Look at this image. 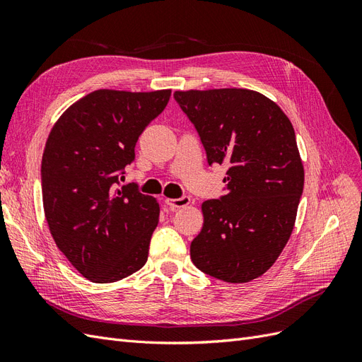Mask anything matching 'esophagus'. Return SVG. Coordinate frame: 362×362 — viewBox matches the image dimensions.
Instances as JSON below:
<instances>
[{
    "mask_svg": "<svg viewBox=\"0 0 362 362\" xmlns=\"http://www.w3.org/2000/svg\"><path fill=\"white\" fill-rule=\"evenodd\" d=\"M164 202H166V205L169 208H172V210H177V208L187 206L190 204V198H189V196H182V198H178V199L166 198V199H164Z\"/></svg>",
    "mask_w": 362,
    "mask_h": 362,
    "instance_id": "1",
    "label": "esophagus"
}]
</instances>
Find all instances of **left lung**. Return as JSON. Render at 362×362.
<instances>
[{"label":"left lung","instance_id":"left-lung-1","mask_svg":"<svg viewBox=\"0 0 362 362\" xmlns=\"http://www.w3.org/2000/svg\"><path fill=\"white\" fill-rule=\"evenodd\" d=\"M208 164H228L226 194L202 204L204 225L190 246L193 264L225 282L259 278L293 233L303 164L281 107L249 89L177 90Z\"/></svg>","mask_w":362,"mask_h":362}]
</instances>
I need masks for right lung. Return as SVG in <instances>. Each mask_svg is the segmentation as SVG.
<instances>
[{
    "label": "right lung",
    "instance_id": "right-lung-1",
    "mask_svg": "<svg viewBox=\"0 0 362 362\" xmlns=\"http://www.w3.org/2000/svg\"><path fill=\"white\" fill-rule=\"evenodd\" d=\"M169 98L170 89H100L51 128L42 157L43 211L57 247L92 282L124 279L148 259L160 205L134 185L119 187V175Z\"/></svg>",
    "mask_w": 362,
    "mask_h": 362
}]
</instances>
